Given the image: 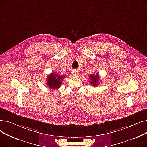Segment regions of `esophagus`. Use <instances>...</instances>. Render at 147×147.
I'll return each mask as SVG.
<instances>
[{"label": "esophagus", "mask_w": 147, "mask_h": 147, "mask_svg": "<svg viewBox=\"0 0 147 147\" xmlns=\"http://www.w3.org/2000/svg\"><path fill=\"white\" fill-rule=\"evenodd\" d=\"M72 74H73V75L74 76H78V74H79V71L78 70V69H74V70L72 71Z\"/></svg>", "instance_id": "esophagus-1"}]
</instances>
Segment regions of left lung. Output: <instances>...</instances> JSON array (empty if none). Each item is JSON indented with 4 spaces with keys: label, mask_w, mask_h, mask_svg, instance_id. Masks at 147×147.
Listing matches in <instances>:
<instances>
[{
    "label": "left lung",
    "mask_w": 147,
    "mask_h": 147,
    "mask_svg": "<svg viewBox=\"0 0 147 147\" xmlns=\"http://www.w3.org/2000/svg\"><path fill=\"white\" fill-rule=\"evenodd\" d=\"M90 83L91 85L94 86H97L99 84V76L98 74H96V75L94 74H91L90 76Z\"/></svg>",
    "instance_id": "obj_1"
}]
</instances>
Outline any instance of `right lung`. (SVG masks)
Here are the masks:
<instances>
[{
    "label": "right lung",
    "mask_w": 147,
    "mask_h": 147,
    "mask_svg": "<svg viewBox=\"0 0 147 147\" xmlns=\"http://www.w3.org/2000/svg\"><path fill=\"white\" fill-rule=\"evenodd\" d=\"M65 78V76L59 75L55 73H52L49 74L46 80V84L51 89H57L60 88L62 80Z\"/></svg>",
    "instance_id": "obj_1"
}]
</instances>
